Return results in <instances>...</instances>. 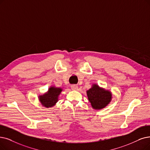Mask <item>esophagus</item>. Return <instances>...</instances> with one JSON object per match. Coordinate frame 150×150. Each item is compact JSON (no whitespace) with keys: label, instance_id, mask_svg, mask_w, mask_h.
<instances>
[{"label":"esophagus","instance_id":"1","mask_svg":"<svg viewBox=\"0 0 150 150\" xmlns=\"http://www.w3.org/2000/svg\"><path fill=\"white\" fill-rule=\"evenodd\" d=\"M71 88H72V90H74V91H75V90H77V88H78V86H77V85H72Z\"/></svg>","mask_w":150,"mask_h":150}]
</instances>
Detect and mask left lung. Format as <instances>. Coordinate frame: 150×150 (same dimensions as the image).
I'll list each match as a JSON object with an SVG mask.
<instances>
[{
    "label": "left lung",
    "mask_w": 150,
    "mask_h": 150,
    "mask_svg": "<svg viewBox=\"0 0 150 150\" xmlns=\"http://www.w3.org/2000/svg\"><path fill=\"white\" fill-rule=\"evenodd\" d=\"M87 95L92 108L95 110L102 109L106 106L112 98L111 92L100 88L97 84L93 85L92 87L87 91Z\"/></svg>",
    "instance_id": "obj_1"
}]
</instances>
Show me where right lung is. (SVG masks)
I'll list each match as a JSON object with an SVG mask.
<instances>
[{
    "label": "right lung",
    "instance_id": "1",
    "mask_svg": "<svg viewBox=\"0 0 150 150\" xmlns=\"http://www.w3.org/2000/svg\"><path fill=\"white\" fill-rule=\"evenodd\" d=\"M62 89L61 88H56L51 87L49 88V91L43 95L39 96V100L44 106L50 108L54 106L58 101V98L60 94Z\"/></svg>",
    "mask_w": 150,
    "mask_h": 150
}]
</instances>
